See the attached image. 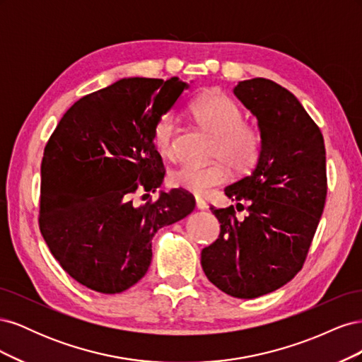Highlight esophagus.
Segmentation results:
<instances>
[{"label": "esophagus", "instance_id": "1", "mask_svg": "<svg viewBox=\"0 0 362 362\" xmlns=\"http://www.w3.org/2000/svg\"><path fill=\"white\" fill-rule=\"evenodd\" d=\"M194 202H196V208H198V210H205L206 208V202L201 198V196H196Z\"/></svg>", "mask_w": 362, "mask_h": 362}]
</instances>
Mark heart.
Segmentation results:
<instances>
[{"label": "heart", "instance_id": "1", "mask_svg": "<svg viewBox=\"0 0 362 362\" xmlns=\"http://www.w3.org/2000/svg\"><path fill=\"white\" fill-rule=\"evenodd\" d=\"M193 115L202 128L216 136L214 157L222 160L211 164H180L169 172V182L173 187L201 194L229 178L228 163L238 173L255 166L261 151L259 134L255 128L243 124V113L231 98L221 92H208L193 104ZM177 115L172 112L163 115L152 134L161 157L170 160L177 156Z\"/></svg>", "mask_w": 362, "mask_h": 362}]
</instances>
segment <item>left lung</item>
<instances>
[{"label": "left lung", "mask_w": 362, "mask_h": 362, "mask_svg": "<svg viewBox=\"0 0 362 362\" xmlns=\"http://www.w3.org/2000/svg\"><path fill=\"white\" fill-rule=\"evenodd\" d=\"M234 95L257 117L261 151L250 175L225 189L237 210L247 204V216L238 221L233 205L211 208L221 234L202 249L201 264L218 290L254 299L303 266L326 199V151L320 128L286 87L252 78Z\"/></svg>", "instance_id": "8db88e82"}]
</instances>
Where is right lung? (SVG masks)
Returning <instances> with one entry per match:
<instances>
[{"mask_svg":"<svg viewBox=\"0 0 362 362\" xmlns=\"http://www.w3.org/2000/svg\"><path fill=\"white\" fill-rule=\"evenodd\" d=\"M170 80L129 76L76 101L63 115L42 158L39 226L63 270L104 294L145 276L152 237L194 210L190 196L160 190L134 205L139 185L157 192L164 180L154 128L184 90Z\"/></svg>","mask_w":362,"mask_h":362,"instance_id":"1","label":"right lung"}]
</instances>
